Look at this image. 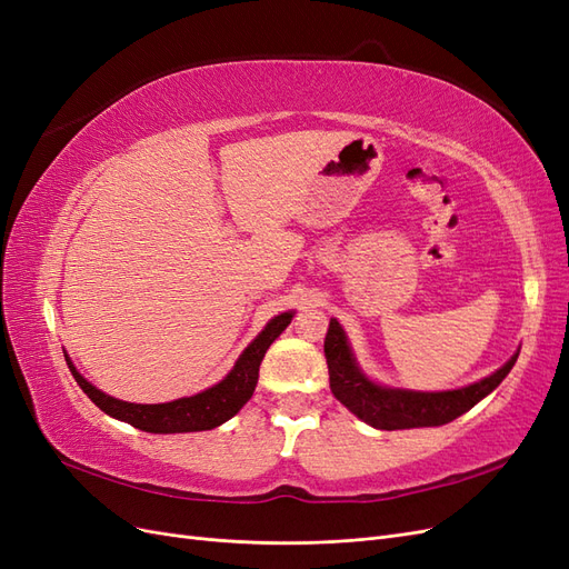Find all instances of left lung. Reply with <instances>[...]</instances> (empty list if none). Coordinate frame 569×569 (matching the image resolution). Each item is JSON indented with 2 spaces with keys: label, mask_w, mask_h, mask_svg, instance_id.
<instances>
[{
  "label": "left lung",
  "mask_w": 569,
  "mask_h": 569,
  "mask_svg": "<svg viewBox=\"0 0 569 569\" xmlns=\"http://www.w3.org/2000/svg\"><path fill=\"white\" fill-rule=\"evenodd\" d=\"M520 353V351H518ZM515 353L503 368L485 377L470 387L453 391H408L380 387L358 368L351 347L343 335L341 325L332 318L330 330L325 335V358L330 370V389L337 401L347 406L356 418L377 429H412V427H439L460 418L477 406L485 396H489L498 385L506 380L512 370Z\"/></svg>",
  "instance_id": "obj_1"
}]
</instances>
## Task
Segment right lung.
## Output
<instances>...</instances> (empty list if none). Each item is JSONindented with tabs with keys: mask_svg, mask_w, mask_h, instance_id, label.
<instances>
[{
	"mask_svg": "<svg viewBox=\"0 0 569 569\" xmlns=\"http://www.w3.org/2000/svg\"><path fill=\"white\" fill-rule=\"evenodd\" d=\"M295 318V313H280L274 316L263 332L258 335L244 353L237 358L234 368L228 372L222 382L213 385L201 393L187 396V399H178L170 403H128L118 401L113 396L99 391L92 387L84 377L73 368L71 358L66 356V363L71 368L76 382L80 389L90 396V401L107 412V416L123 420L142 432L153 435H180V432H203V429H213L222 422H228L232 416H237L239 408H242L256 389L258 382V368H261V360L270 343L278 339L287 325Z\"/></svg>",
	"mask_w": 569,
	"mask_h": 569,
	"instance_id": "1",
	"label": "right lung"
}]
</instances>
